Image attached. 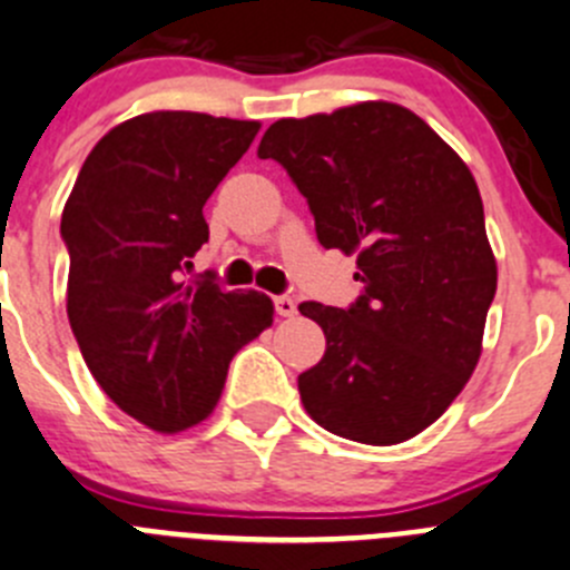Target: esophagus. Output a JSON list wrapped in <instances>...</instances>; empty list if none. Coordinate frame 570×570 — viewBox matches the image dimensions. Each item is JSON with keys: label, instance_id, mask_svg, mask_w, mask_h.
Wrapping results in <instances>:
<instances>
[{"label": "esophagus", "instance_id": "1", "mask_svg": "<svg viewBox=\"0 0 570 570\" xmlns=\"http://www.w3.org/2000/svg\"><path fill=\"white\" fill-rule=\"evenodd\" d=\"M274 311H276V316L291 318L296 313V302L291 299V296H274Z\"/></svg>", "mask_w": 570, "mask_h": 570}]
</instances>
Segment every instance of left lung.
<instances>
[{"mask_svg":"<svg viewBox=\"0 0 570 570\" xmlns=\"http://www.w3.org/2000/svg\"><path fill=\"white\" fill-rule=\"evenodd\" d=\"M259 159L307 198L324 248L357 254L346 311L302 302L327 350L299 375L307 414L335 436L397 444L459 397L481 355L498 268L473 173L397 102L276 119Z\"/></svg>","mask_w":570,"mask_h":570,"instance_id":"8db88e82","label":"left lung"}]
</instances>
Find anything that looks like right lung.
Wrapping results in <instances>:
<instances>
[{
	"label": "right lung",
	"instance_id": "add662e5",
	"mask_svg": "<svg viewBox=\"0 0 570 570\" xmlns=\"http://www.w3.org/2000/svg\"><path fill=\"white\" fill-rule=\"evenodd\" d=\"M257 131L252 119L139 114L91 148L63 207L80 355L102 392L154 431L207 420L235 352L274 322L265 294L224 291L209 271L181 279L209 240L204 204Z\"/></svg>",
	"mask_w": 570,
	"mask_h": 570
}]
</instances>
